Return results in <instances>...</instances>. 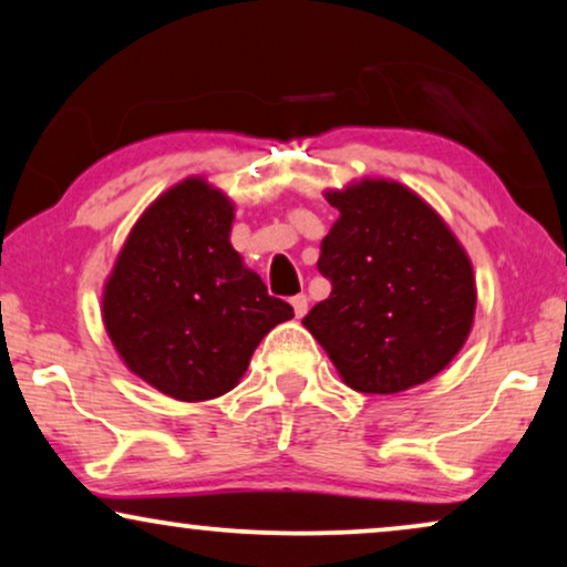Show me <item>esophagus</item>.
I'll use <instances>...</instances> for the list:
<instances>
[{"label": "esophagus", "instance_id": "1", "mask_svg": "<svg viewBox=\"0 0 567 567\" xmlns=\"http://www.w3.org/2000/svg\"><path fill=\"white\" fill-rule=\"evenodd\" d=\"M291 307H293V315L305 317L309 309V299L305 297V293H297V297H291Z\"/></svg>", "mask_w": 567, "mask_h": 567}]
</instances>
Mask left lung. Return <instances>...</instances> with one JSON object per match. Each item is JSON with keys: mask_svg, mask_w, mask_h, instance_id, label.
<instances>
[{"mask_svg": "<svg viewBox=\"0 0 567 567\" xmlns=\"http://www.w3.org/2000/svg\"><path fill=\"white\" fill-rule=\"evenodd\" d=\"M324 198L340 212L317 260L332 291L301 324L355 392L429 382L462 351L475 320L467 252L421 196L394 181L367 177Z\"/></svg>", "mask_w": 567, "mask_h": 567, "instance_id": "left-lung-1", "label": "left lung"}]
</instances>
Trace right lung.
<instances>
[{
    "label": "right lung",
    "instance_id": "right-lung-1",
    "mask_svg": "<svg viewBox=\"0 0 567 567\" xmlns=\"http://www.w3.org/2000/svg\"><path fill=\"white\" fill-rule=\"evenodd\" d=\"M235 206L188 177L134 224L103 291L123 363L167 398L200 402L237 386L255 348L291 305L270 297L229 243Z\"/></svg>",
    "mask_w": 567,
    "mask_h": 567
}]
</instances>
